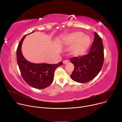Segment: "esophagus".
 Wrapping results in <instances>:
<instances>
[{"label":"esophagus","mask_w":122,"mask_h":122,"mask_svg":"<svg viewBox=\"0 0 122 122\" xmlns=\"http://www.w3.org/2000/svg\"><path fill=\"white\" fill-rule=\"evenodd\" d=\"M63 64H67L68 62H69V60L68 59H66V60H65L63 61Z\"/></svg>","instance_id":"1"}]
</instances>
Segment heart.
<instances>
[{
	"label": "heart",
	"instance_id": "heart-1",
	"mask_svg": "<svg viewBox=\"0 0 122 122\" xmlns=\"http://www.w3.org/2000/svg\"><path fill=\"white\" fill-rule=\"evenodd\" d=\"M62 42L65 45L75 43L71 49V52L74 55H82L88 48L91 44L90 37L84 35L81 31H75L70 34L63 40Z\"/></svg>",
	"mask_w": 122,
	"mask_h": 122
}]
</instances>
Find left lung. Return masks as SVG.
Here are the masks:
<instances>
[{"mask_svg": "<svg viewBox=\"0 0 122 122\" xmlns=\"http://www.w3.org/2000/svg\"><path fill=\"white\" fill-rule=\"evenodd\" d=\"M88 53L70 59L75 67L71 79L78 82L85 83L93 79L101 71L104 62V47L101 37L94 33V40Z\"/></svg>", "mask_w": 122, "mask_h": 122, "instance_id": "obj_1", "label": "left lung"}]
</instances>
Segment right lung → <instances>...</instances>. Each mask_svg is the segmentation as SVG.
Returning a JSON list of instances; mask_svg holds the SVG:
<instances>
[{"mask_svg":"<svg viewBox=\"0 0 122 122\" xmlns=\"http://www.w3.org/2000/svg\"><path fill=\"white\" fill-rule=\"evenodd\" d=\"M25 36H24L19 42L16 51L17 63L21 75L27 84L31 87L40 89L45 88L52 84L55 70L61 66L63 62L49 64H34L28 61L21 52L22 43Z\"/></svg>","mask_w":122,"mask_h":122,"instance_id":"right-lung-1","label":"right lung"}]
</instances>
